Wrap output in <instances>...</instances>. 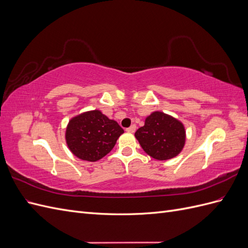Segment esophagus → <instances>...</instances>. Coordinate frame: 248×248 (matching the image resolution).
I'll return each instance as SVG.
<instances>
[{
	"label": "esophagus",
	"instance_id": "obj_1",
	"mask_svg": "<svg viewBox=\"0 0 248 248\" xmlns=\"http://www.w3.org/2000/svg\"><path fill=\"white\" fill-rule=\"evenodd\" d=\"M136 129H137V126L133 124V125H131V126L129 127V128H127V129H126V131L128 132V133H133L134 131H136Z\"/></svg>",
	"mask_w": 248,
	"mask_h": 248
}]
</instances>
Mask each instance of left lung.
Here are the masks:
<instances>
[{"instance_id":"obj_1","label":"left lung","mask_w":248,"mask_h":248,"mask_svg":"<svg viewBox=\"0 0 248 248\" xmlns=\"http://www.w3.org/2000/svg\"><path fill=\"white\" fill-rule=\"evenodd\" d=\"M142 150L152 158L169 160L178 156L186 140L181 121L163 111H153L145 119V125L134 133Z\"/></svg>"}]
</instances>
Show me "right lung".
I'll return each instance as SVG.
<instances>
[{"label":"right lung","instance_id":"obj_1","mask_svg":"<svg viewBox=\"0 0 248 248\" xmlns=\"http://www.w3.org/2000/svg\"><path fill=\"white\" fill-rule=\"evenodd\" d=\"M123 133L124 130L115 120L108 119L99 109H93L69 120L65 140L74 156L94 162L109 153Z\"/></svg>","mask_w":248,"mask_h":248}]
</instances>
